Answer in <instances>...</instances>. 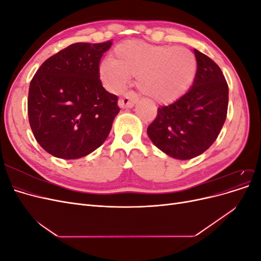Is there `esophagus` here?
<instances>
[{"instance_id":"1","label":"esophagus","mask_w":261,"mask_h":261,"mask_svg":"<svg viewBox=\"0 0 261 261\" xmlns=\"http://www.w3.org/2000/svg\"><path fill=\"white\" fill-rule=\"evenodd\" d=\"M138 100V97L137 94L135 92H127L125 93L123 97L120 98V100H118V106H120V108H133L134 105L136 103Z\"/></svg>"}]
</instances>
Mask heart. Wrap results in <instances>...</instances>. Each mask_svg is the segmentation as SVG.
Masks as SVG:
<instances>
[{
	"instance_id": "1",
	"label": "heart",
	"mask_w": 261,
	"mask_h": 261,
	"mask_svg": "<svg viewBox=\"0 0 261 261\" xmlns=\"http://www.w3.org/2000/svg\"><path fill=\"white\" fill-rule=\"evenodd\" d=\"M197 69L195 55L187 49L129 40L116 46L114 60L101 63L100 76L112 91L122 90L135 76L141 92L156 103L169 105L192 88Z\"/></svg>"
}]
</instances>
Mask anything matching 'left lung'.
Returning <instances> with one entry per match:
<instances>
[{"label": "left lung", "instance_id": "8db88e82", "mask_svg": "<svg viewBox=\"0 0 261 261\" xmlns=\"http://www.w3.org/2000/svg\"><path fill=\"white\" fill-rule=\"evenodd\" d=\"M197 76L192 88L172 105L158 108L147 133L161 151L179 160L203 153L215 143L225 122L228 87L221 68L194 49Z\"/></svg>", "mask_w": 261, "mask_h": 261}]
</instances>
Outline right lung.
<instances>
[{
	"instance_id": "add662e5",
	"label": "right lung",
	"mask_w": 261,
	"mask_h": 261,
	"mask_svg": "<svg viewBox=\"0 0 261 261\" xmlns=\"http://www.w3.org/2000/svg\"><path fill=\"white\" fill-rule=\"evenodd\" d=\"M112 45L77 42L45 60L30 82L28 118L38 144L61 159H78L105 143L120 112L100 81L102 54Z\"/></svg>"
}]
</instances>
